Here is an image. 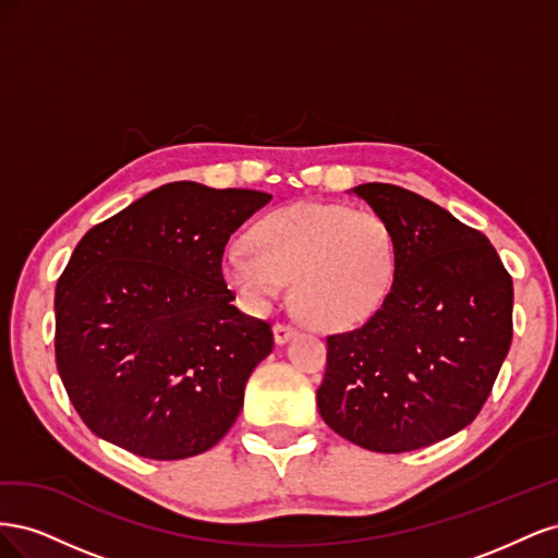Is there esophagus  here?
Returning <instances> with one entry per match:
<instances>
[{
    "instance_id": "1",
    "label": "esophagus",
    "mask_w": 558,
    "mask_h": 558,
    "mask_svg": "<svg viewBox=\"0 0 558 558\" xmlns=\"http://www.w3.org/2000/svg\"><path fill=\"white\" fill-rule=\"evenodd\" d=\"M295 332H298V328H293L291 324H277L275 326V340H277V344H286Z\"/></svg>"
}]
</instances>
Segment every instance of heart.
I'll list each match as a JSON object with an SVG mask.
<instances>
[{
	"instance_id": "obj_1",
	"label": "heart",
	"mask_w": 558,
	"mask_h": 558,
	"mask_svg": "<svg viewBox=\"0 0 558 558\" xmlns=\"http://www.w3.org/2000/svg\"><path fill=\"white\" fill-rule=\"evenodd\" d=\"M223 279L253 312L291 281L293 310L316 328H351L373 316L396 281L398 244L384 218L324 202L269 211L248 246L223 253Z\"/></svg>"
}]
</instances>
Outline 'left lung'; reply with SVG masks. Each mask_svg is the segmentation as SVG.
I'll use <instances>...</instances> for the list:
<instances>
[{"instance_id": "obj_1", "label": "left lung", "mask_w": 558, "mask_h": 558, "mask_svg": "<svg viewBox=\"0 0 558 558\" xmlns=\"http://www.w3.org/2000/svg\"><path fill=\"white\" fill-rule=\"evenodd\" d=\"M391 226L393 289L356 330L328 337L318 414L344 440L400 453L472 424L512 342V277L475 228L391 183L351 189Z\"/></svg>"}]
</instances>
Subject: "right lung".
Returning <instances> with one entry per match:
<instances>
[{"mask_svg":"<svg viewBox=\"0 0 558 558\" xmlns=\"http://www.w3.org/2000/svg\"><path fill=\"white\" fill-rule=\"evenodd\" d=\"M269 199L174 181L83 234L56 286V363L97 437L177 461L230 430L275 335L232 305L221 263Z\"/></svg>","mask_w":558,"mask_h":558,"instance_id":"add662e5","label":"right lung"}]
</instances>
